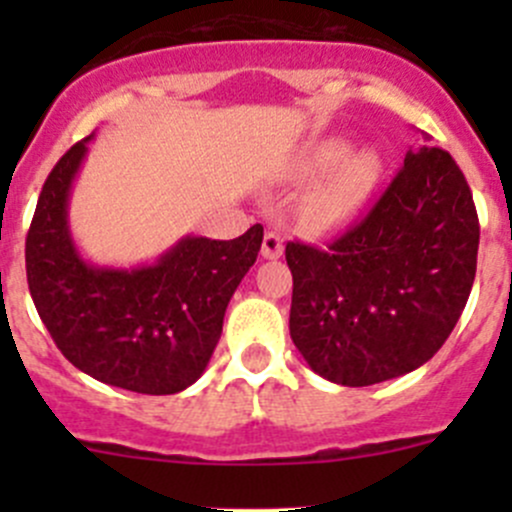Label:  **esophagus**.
<instances>
[{"label":"esophagus","instance_id":"esophagus-1","mask_svg":"<svg viewBox=\"0 0 512 512\" xmlns=\"http://www.w3.org/2000/svg\"><path fill=\"white\" fill-rule=\"evenodd\" d=\"M282 252H285V237L275 230H267L265 240H262V257L277 260V257H282Z\"/></svg>","mask_w":512,"mask_h":512}]
</instances>
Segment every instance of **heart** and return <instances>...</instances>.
<instances>
[{"label":"heart","instance_id":"1","mask_svg":"<svg viewBox=\"0 0 512 512\" xmlns=\"http://www.w3.org/2000/svg\"><path fill=\"white\" fill-rule=\"evenodd\" d=\"M332 173L319 180L302 198L299 218L312 232H327L344 225L366 203L381 178V160L374 151L352 153L342 138H327L307 153L304 175Z\"/></svg>","mask_w":512,"mask_h":512}]
</instances>
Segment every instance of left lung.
Masks as SVG:
<instances>
[{"label": "left lung", "instance_id": "obj_1", "mask_svg": "<svg viewBox=\"0 0 512 512\" xmlns=\"http://www.w3.org/2000/svg\"><path fill=\"white\" fill-rule=\"evenodd\" d=\"M478 240L473 193L451 153L409 151L369 213L324 250L287 242L294 347L342 386L418 369L466 307Z\"/></svg>", "mask_w": 512, "mask_h": 512}]
</instances>
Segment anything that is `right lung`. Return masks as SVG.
Masks as SVG:
<instances>
[{
    "mask_svg": "<svg viewBox=\"0 0 512 512\" xmlns=\"http://www.w3.org/2000/svg\"><path fill=\"white\" fill-rule=\"evenodd\" d=\"M89 141L59 158L36 203L27 232L34 307L84 374L136 394H178L200 379L218 347L227 302L260 252L262 225L235 240L188 235L156 265L136 270L89 265L66 220Z\"/></svg>",
    "mask_w": 512,
    "mask_h": 512,
    "instance_id": "add662e5",
    "label": "right lung"
}]
</instances>
